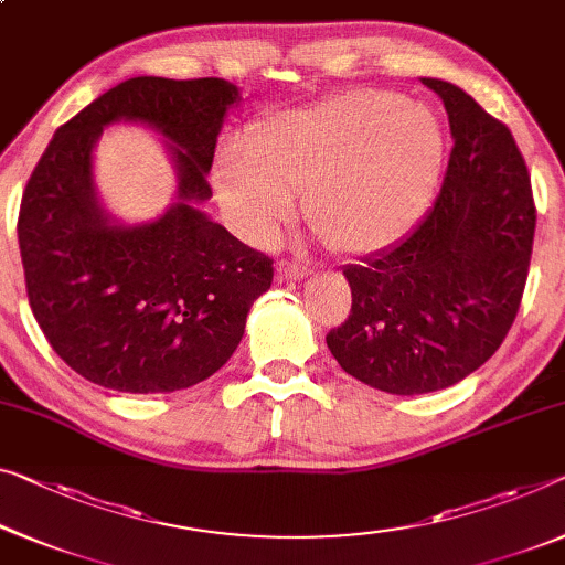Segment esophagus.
<instances>
[{"label":"esophagus","instance_id":"obj_1","mask_svg":"<svg viewBox=\"0 0 565 565\" xmlns=\"http://www.w3.org/2000/svg\"><path fill=\"white\" fill-rule=\"evenodd\" d=\"M276 274H279V279H305L309 268L305 264H297V260H279Z\"/></svg>","mask_w":565,"mask_h":565}]
</instances>
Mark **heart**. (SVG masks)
Listing matches in <instances>:
<instances>
[{
    "mask_svg": "<svg viewBox=\"0 0 565 565\" xmlns=\"http://www.w3.org/2000/svg\"><path fill=\"white\" fill-rule=\"evenodd\" d=\"M246 157H225L217 192L235 225L271 241L305 213L337 254L365 256L408 233L434 195L444 134L426 106L391 90H352L266 121Z\"/></svg>",
    "mask_w": 565,
    "mask_h": 565,
    "instance_id": "obj_1",
    "label": "heart"
}]
</instances>
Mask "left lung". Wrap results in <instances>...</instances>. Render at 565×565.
Listing matches in <instances>:
<instances>
[{"label":"left lung","mask_w":565,"mask_h":565,"mask_svg":"<svg viewBox=\"0 0 565 565\" xmlns=\"http://www.w3.org/2000/svg\"><path fill=\"white\" fill-rule=\"evenodd\" d=\"M424 86L441 96L454 137L441 190L406 238L344 268L352 307L327 334L344 373L395 395L449 388L498 352L535 235L530 174L508 126L451 83Z\"/></svg>","instance_id":"8db88e82"}]
</instances>
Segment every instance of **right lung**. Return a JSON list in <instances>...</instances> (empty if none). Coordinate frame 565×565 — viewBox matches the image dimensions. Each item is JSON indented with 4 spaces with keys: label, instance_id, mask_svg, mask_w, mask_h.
Returning a JSON list of instances; mask_svg holds the SVG:
<instances>
[{
    "label": "right lung",
    "instance_id": "1",
    "mask_svg": "<svg viewBox=\"0 0 565 565\" xmlns=\"http://www.w3.org/2000/svg\"><path fill=\"white\" fill-rule=\"evenodd\" d=\"M238 90L223 78L124 81L63 124L22 192L17 235L40 330L86 381L119 393H172L221 370L238 348L274 258L248 248L192 202ZM145 120L175 141L178 205L124 230L99 213L89 151L103 126Z\"/></svg>",
    "mask_w": 565,
    "mask_h": 565
}]
</instances>
